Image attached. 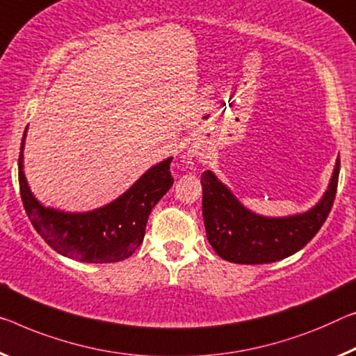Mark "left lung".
<instances>
[{
	"label": "left lung",
	"instance_id": "left-lung-1",
	"mask_svg": "<svg viewBox=\"0 0 356 356\" xmlns=\"http://www.w3.org/2000/svg\"><path fill=\"white\" fill-rule=\"evenodd\" d=\"M339 168L310 210L289 216H264L247 209L213 172L202 173V215L207 238L220 258L235 264H269L304 248L323 226L336 197Z\"/></svg>",
	"mask_w": 356,
	"mask_h": 356
}]
</instances>
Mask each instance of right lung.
Masks as SVG:
<instances>
[{"mask_svg":"<svg viewBox=\"0 0 356 356\" xmlns=\"http://www.w3.org/2000/svg\"><path fill=\"white\" fill-rule=\"evenodd\" d=\"M26 130L29 127L22 138L19 156V184L25 211L36 232L57 253L81 262L103 264L132 256L143 242L151 210L172 188V157L151 167L122 195L100 209L84 213L62 211L42 205L26 183Z\"/></svg>","mask_w":356,"mask_h":356,"instance_id":"right-lung-1","label":"right lung"}]
</instances>
